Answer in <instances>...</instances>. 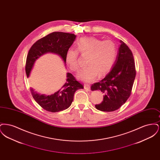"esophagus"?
<instances>
[{"label": "esophagus", "instance_id": "obj_1", "mask_svg": "<svg viewBox=\"0 0 160 160\" xmlns=\"http://www.w3.org/2000/svg\"><path fill=\"white\" fill-rule=\"evenodd\" d=\"M84 89L89 91L91 89V86L89 84H84Z\"/></svg>", "mask_w": 160, "mask_h": 160}]
</instances>
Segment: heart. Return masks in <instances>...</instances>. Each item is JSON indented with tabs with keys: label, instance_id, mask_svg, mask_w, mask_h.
<instances>
[{
	"label": "heart",
	"instance_id": "1",
	"mask_svg": "<svg viewBox=\"0 0 160 160\" xmlns=\"http://www.w3.org/2000/svg\"><path fill=\"white\" fill-rule=\"evenodd\" d=\"M78 51L82 54H88V67L77 75L80 80L86 82L94 80L98 73L99 76L108 73L113 68L118 56L117 46L111 40L102 41L94 37L80 38L77 42V49L69 48L65 58L69 69L75 72L80 68Z\"/></svg>",
	"mask_w": 160,
	"mask_h": 160
}]
</instances>
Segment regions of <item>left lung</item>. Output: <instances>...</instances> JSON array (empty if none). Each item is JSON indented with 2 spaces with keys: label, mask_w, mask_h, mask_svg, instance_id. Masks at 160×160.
<instances>
[{
  "label": "left lung",
  "mask_w": 160,
  "mask_h": 160,
  "mask_svg": "<svg viewBox=\"0 0 160 160\" xmlns=\"http://www.w3.org/2000/svg\"><path fill=\"white\" fill-rule=\"evenodd\" d=\"M121 46L114 65L110 72L99 82L92 84V91L104 93L103 101L96 104L102 112H113L122 106L129 98L136 74L132 53L121 40Z\"/></svg>",
  "instance_id": "8db88e82"
}]
</instances>
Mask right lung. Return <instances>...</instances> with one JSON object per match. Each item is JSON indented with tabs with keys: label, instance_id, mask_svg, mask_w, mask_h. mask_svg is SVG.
<instances>
[{
	"label": "right lung",
	"instance_id": "add662e5",
	"mask_svg": "<svg viewBox=\"0 0 160 160\" xmlns=\"http://www.w3.org/2000/svg\"><path fill=\"white\" fill-rule=\"evenodd\" d=\"M76 37L74 33L54 32L35 42L27 56L25 67L27 77L29 76L35 61L46 53L59 54L65 63L66 53L73 44ZM67 77V82L62 89L51 95H40L31 88L33 98L42 108L50 112H58L68 108L73 101L74 93L78 89H83V86L72 74L68 72Z\"/></svg>",
	"mask_w": 160,
	"mask_h": 160
}]
</instances>
